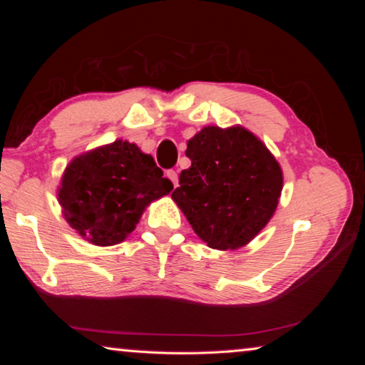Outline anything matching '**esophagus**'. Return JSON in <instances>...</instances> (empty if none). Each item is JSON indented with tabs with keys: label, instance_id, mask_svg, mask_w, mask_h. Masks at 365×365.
<instances>
[{
	"label": "esophagus",
	"instance_id": "obj_1",
	"mask_svg": "<svg viewBox=\"0 0 365 365\" xmlns=\"http://www.w3.org/2000/svg\"><path fill=\"white\" fill-rule=\"evenodd\" d=\"M165 175H168L169 180H170L172 183H174V187H177V185H178V175H177V172L170 169V170L165 172Z\"/></svg>",
	"mask_w": 365,
	"mask_h": 365
}]
</instances>
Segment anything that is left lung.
<instances>
[{
  "mask_svg": "<svg viewBox=\"0 0 365 365\" xmlns=\"http://www.w3.org/2000/svg\"><path fill=\"white\" fill-rule=\"evenodd\" d=\"M191 168L172 200L214 250L250 243L274 215L283 187L279 163L243 127H205L188 141Z\"/></svg>",
  "mask_w": 365,
  "mask_h": 365,
  "instance_id": "1",
  "label": "left lung"
}]
</instances>
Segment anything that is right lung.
Masks as SVG:
<instances>
[{
  "mask_svg": "<svg viewBox=\"0 0 365 365\" xmlns=\"http://www.w3.org/2000/svg\"><path fill=\"white\" fill-rule=\"evenodd\" d=\"M154 159L128 141L85 153L67 165L59 205L72 228L98 246H113L133 232L145 207L174 185Z\"/></svg>",
  "mask_w": 365,
  "mask_h": 365,
  "instance_id": "add662e5",
  "label": "right lung"
}]
</instances>
